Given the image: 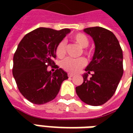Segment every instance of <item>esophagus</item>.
Listing matches in <instances>:
<instances>
[{
    "label": "esophagus",
    "instance_id": "1",
    "mask_svg": "<svg viewBox=\"0 0 133 133\" xmlns=\"http://www.w3.org/2000/svg\"><path fill=\"white\" fill-rule=\"evenodd\" d=\"M74 76V75L73 74H71V73H68V77L69 78H72V77H73Z\"/></svg>",
    "mask_w": 133,
    "mask_h": 133
}]
</instances>
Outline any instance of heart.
Returning <instances> with one entry per match:
<instances>
[{"instance_id": "1", "label": "heart", "mask_w": 133, "mask_h": 133, "mask_svg": "<svg viewBox=\"0 0 133 133\" xmlns=\"http://www.w3.org/2000/svg\"><path fill=\"white\" fill-rule=\"evenodd\" d=\"M72 40L78 45L82 48V52L87 57L90 58L92 56L91 51L88 50L86 47L88 46L89 44V41L88 37L83 33H77L74 35L72 37ZM66 45L65 41H62L58 44V45L56 47V55L58 58H63L65 54H66ZM86 64V61L83 58H67L64 59L61 62V67L65 71L70 72V73H75L78 72V70L83 68Z\"/></svg>"}]
</instances>
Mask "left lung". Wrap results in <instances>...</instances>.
I'll return each mask as SVG.
<instances>
[{
    "label": "left lung",
    "mask_w": 133,
    "mask_h": 133,
    "mask_svg": "<svg viewBox=\"0 0 133 133\" xmlns=\"http://www.w3.org/2000/svg\"><path fill=\"white\" fill-rule=\"evenodd\" d=\"M94 41L92 59L83 75V84L75 88L80 99L87 104H105L115 92L123 75V52L115 35L107 29L95 26L84 29ZM92 77L88 78V74Z\"/></svg>",
    "instance_id": "left-lung-1"
}]
</instances>
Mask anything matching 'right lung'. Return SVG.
Segmentation results:
<instances>
[{
  "mask_svg": "<svg viewBox=\"0 0 133 133\" xmlns=\"http://www.w3.org/2000/svg\"><path fill=\"white\" fill-rule=\"evenodd\" d=\"M70 32L69 29L55 30L40 27L26 34L13 57L12 74L20 92L35 104H44L57 96L67 73L55 65L56 47ZM49 65L57 69L47 70Z\"/></svg>",
  "mask_w": 133,
  "mask_h": 133,
  "instance_id": "right-lung-1",
  "label": "right lung"
}]
</instances>
